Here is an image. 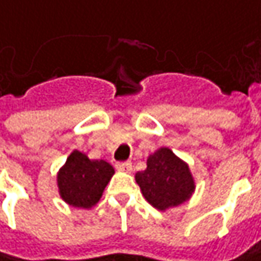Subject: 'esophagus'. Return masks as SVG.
Here are the masks:
<instances>
[{
	"label": "esophagus",
	"mask_w": 261,
	"mask_h": 261,
	"mask_svg": "<svg viewBox=\"0 0 261 261\" xmlns=\"http://www.w3.org/2000/svg\"><path fill=\"white\" fill-rule=\"evenodd\" d=\"M115 166L121 172H131L133 170V163L131 162H118Z\"/></svg>",
	"instance_id": "1"
}]
</instances>
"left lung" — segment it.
<instances>
[{
    "label": "left lung",
    "mask_w": 261,
    "mask_h": 261,
    "mask_svg": "<svg viewBox=\"0 0 261 261\" xmlns=\"http://www.w3.org/2000/svg\"><path fill=\"white\" fill-rule=\"evenodd\" d=\"M136 182L144 198L160 211L188 201L195 189L188 165L167 147L147 159V169L136 173Z\"/></svg>",
    "instance_id": "obj_1"
}]
</instances>
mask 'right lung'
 Returning <instances> with one entry per match:
<instances>
[{"label":"right lung","instance_id":"obj_1","mask_svg":"<svg viewBox=\"0 0 261 261\" xmlns=\"http://www.w3.org/2000/svg\"><path fill=\"white\" fill-rule=\"evenodd\" d=\"M114 175V167L105 160H89L81 151H72L66 165L59 170L60 196L75 208H91L99 201Z\"/></svg>","mask_w":261,"mask_h":261}]
</instances>
